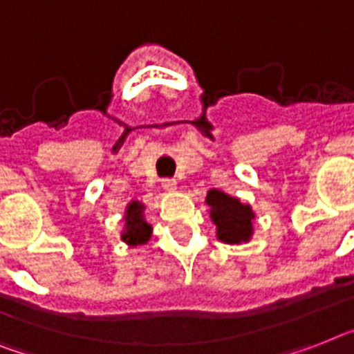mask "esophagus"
Instances as JSON below:
<instances>
[{
  "label": "esophagus",
  "mask_w": 354,
  "mask_h": 354,
  "mask_svg": "<svg viewBox=\"0 0 354 354\" xmlns=\"http://www.w3.org/2000/svg\"><path fill=\"white\" fill-rule=\"evenodd\" d=\"M162 188H165L166 192L174 194L175 189H177V180H175V179H165V180H162Z\"/></svg>",
  "instance_id": "obj_1"
}]
</instances>
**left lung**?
I'll return each instance as SVG.
<instances>
[{
  "instance_id": "1",
  "label": "left lung",
  "mask_w": 354,
  "mask_h": 354,
  "mask_svg": "<svg viewBox=\"0 0 354 354\" xmlns=\"http://www.w3.org/2000/svg\"><path fill=\"white\" fill-rule=\"evenodd\" d=\"M204 203L208 204L209 218L215 224L217 239L223 244H248L255 233V212L239 197L224 194L221 189H208Z\"/></svg>"
}]
</instances>
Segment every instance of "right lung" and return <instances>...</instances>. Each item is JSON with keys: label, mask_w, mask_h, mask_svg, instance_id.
<instances>
[{"label": "right lung", "mask_w": 354, "mask_h": 354, "mask_svg": "<svg viewBox=\"0 0 354 354\" xmlns=\"http://www.w3.org/2000/svg\"><path fill=\"white\" fill-rule=\"evenodd\" d=\"M146 206L141 201H130L124 208V226L121 230V241L130 248L142 246L150 241L153 227L145 217Z\"/></svg>", "instance_id": "1"}]
</instances>
